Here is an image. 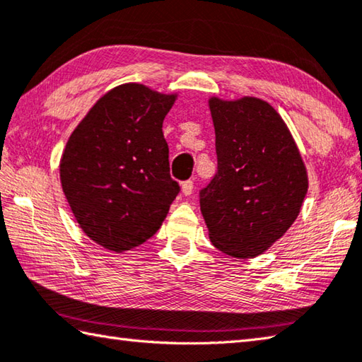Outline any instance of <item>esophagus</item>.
I'll list each match as a JSON object with an SVG mask.
<instances>
[{"label":"esophagus","mask_w":362,"mask_h":362,"mask_svg":"<svg viewBox=\"0 0 362 362\" xmlns=\"http://www.w3.org/2000/svg\"><path fill=\"white\" fill-rule=\"evenodd\" d=\"M192 190H194V181L187 180V181H184V182L181 184V192H182V195H186V197L192 195Z\"/></svg>","instance_id":"esophagus-1"}]
</instances>
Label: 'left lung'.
<instances>
[{
  "instance_id": "left-lung-1",
  "label": "left lung",
  "mask_w": 362,
  "mask_h": 362,
  "mask_svg": "<svg viewBox=\"0 0 362 362\" xmlns=\"http://www.w3.org/2000/svg\"><path fill=\"white\" fill-rule=\"evenodd\" d=\"M209 110L217 173L200 190L209 240L230 257H257L296 221L308 172L287 124L268 102L211 98Z\"/></svg>"
}]
</instances>
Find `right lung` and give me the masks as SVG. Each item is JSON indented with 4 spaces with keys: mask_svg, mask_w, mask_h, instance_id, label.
I'll list each match as a JSON object with an SVG mask.
<instances>
[{
    "mask_svg": "<svg viewBox=\"0 0 362 362\" xmlns=\"http://www.w3.org/2000/svg\"><path fill=\"white\" fill-rule=\"evenodd\" d=\"M176 94L124 83L104 94L78 122L61 156L67 203L86 236L113 252L149 240L180 184L170 176L162 122Z\"/></svg>",
    "mask_w": 362,
    "mask_h": 362,
    "instance_id": "right-lung-1",
    "label": "right lung"
}]
</instances>
